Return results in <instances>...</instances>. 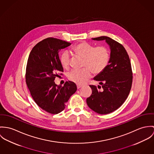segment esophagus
<instances>
[{
  "label": "esophagus",
  "mask_w": 154,
  "mask_h": 154,
  "mask_svg": "<svg viewBox=\"0 0 154 154\" xmlns=\"http://www.w3.org/2000/svg\"><path fill=\"white\" fill-rule=\"evenodd\" d=\"M82 87V85H77V88H78V89Z\"/></svg>",
  "instance_id": "esophagus-1"
}]
</instances>
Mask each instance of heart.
Here are the masks:
<instances>
[{
  "instance_id": "1",
  "label": "heart",
  "mask_w": 154,
  "mask_h": 154,
  "mask_svg": "<svg viewBox=\"0 0 154 154\" xmlns=\"http://www.w3.org/2000/svg\"><path fill=\"white\" fill-rule=\"evenodd\" d=\"M73 51L84 58L83 66L85 67L72 69L69 73V80L77 85H83L91 77V71L95 74L102 72L107 66L110 54L108 49L104 46L94 47L86 42H82L73 47ZM70 53L64 51L61 55L60 62L64 69L69 66Z\"/></svg>"
}]
</instances>
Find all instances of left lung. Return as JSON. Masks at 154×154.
Instances as JSON below:
<instances>
[{"label":"left lung","mask_w":154,"mask_h":154,"mask_svg":"<svg viewBox=\"0 0 154 154\" xmlns=\"http://www.w3.org/2000/svg\"><path fill=\"white\" fill-rule=\"evenodd\" d=\"M92 39L105 40L110 47V55L106 68L94 77L102 89L99 90L96 86L90 85L92 94L86 102L95 112L106 115L118 109L127 99L132 83L131 64L125 48L117 41L105 36ZM98 88L101 87L98 85Z\"/></svg>","instance_id":"obj_1"}]
</instances>
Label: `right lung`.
I'll use <instances>...</instances> for the list:
<instances>
[{
    "mask_svg": "<svg viewBox=\"0 0 154 154\" xmlns=\"http://www.w3.org/2000/svg\"><path fill=\"white\" fill-rule=\"evenodd\" d=\"M71 43L54 38L38 42L29 54L26 69V83L35 103L45 111L58 114L62 112L77 85L67 82L57 85L54 80L63 72L58 52Z\"/></svg>",
    "mask_w": 154,
    "mask_h": 154,
    "instance_id": "1",
    "label": "right lung"
}]
</instances>
